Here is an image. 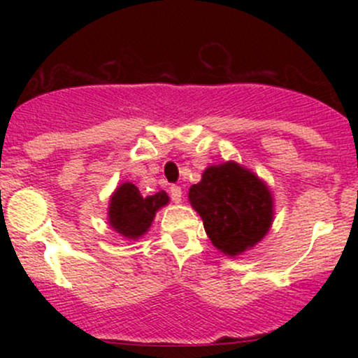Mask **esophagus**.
I'll return each mask as SVG.
<instances>
[{"label": "esophagus", "mask_w": 358, "mask_h": 358, "mask_svg": "<svg viewBox=\"0 0 358 358\" xmlns=\"http://www.w3.org/2000/svg\"><path fill=\"white\" fill-rule=\"evenodd\" d=\"M170 195H171V200H173L175 203H178L180 200H182V188H180L178 185H171Z\"/></svg>", "instance_id": "esophagus-1"}]
</instances>
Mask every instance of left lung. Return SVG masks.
<instances>
[{"mask_svg": "<svg viewBox=\"0 0 358 358\" xmlns=\"http://www.w3.org/2000/svg\"><path fill=\"white\" fill-rule=\"evenodd\" d=\"M188 199L202 217L212 244L229 256L254 248L273 222L268 187L232 162L207 168L202 182L192 185Z\"/></svg>", "mask_w": 358, "mask_h": 358, "instance_id": "8db88e82", "label": "left lung"}]
</instances>
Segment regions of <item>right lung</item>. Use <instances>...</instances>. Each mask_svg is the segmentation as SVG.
<instances>
[{"instance_id": "1", "label": "right lung", "mask_w": 358, "mask_h": 358, "mask_svg": "<svg viewBox=\"0 0 358 358\" xmlns=\"http://www.w3.org/2000/svg\"><path fill=\"white\" fill-rule=\"evenodd\" d=\"M168 203L165 192L151 196H141L133 183H124L117 188L109 203V224L114 231L129 239H138L150 229L158 208Z\"/></svg>"}]
</instances>
